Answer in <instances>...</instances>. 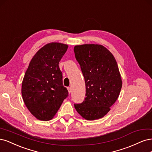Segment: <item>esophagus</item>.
<instances>
[{
  "label": "esophagus",
  "instance_id": "34e87169",
  "mask_svg": "<svg viewBox=\"0 0 152 152\" xmlns=\"http://www.w3.org/2000/svg\"><path fill=\"white\" fill-rule=\"evenodd\" d=\"M67 90H68V91H69V94H71V91H72L71 87H68V88H67Z\"/></svg>",
  "mask_w": 152,
  "mask_h": 152
}]
</instances>
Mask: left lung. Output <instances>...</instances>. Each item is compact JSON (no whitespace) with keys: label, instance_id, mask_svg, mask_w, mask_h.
I'll return each mask as SVG.
<instances>
[{"label":"left lung","instance_id":"obj_1","mask_svg":"<svg viewBox=\"0 0 152 152\" xmlns=\"http://www.w3.org/2000/svg\"><path fill=\"white\" fill-rule=\"evenodd\" d=\"M86 86L85 100L75 104L85 119H99L106 115L118 98L122 88L119 67L114 56L101 45L85 44L74 48Z\"/></svg>","mask_w":152,"mask_h":152}]
</instances>
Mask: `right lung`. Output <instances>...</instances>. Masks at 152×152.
I'll return each mask as SVG.
<instances>
[{"mask_svg":"<svg viewBox=\"0 0 152 152\" xmlns=\"http://www.w3.org/2000/svg\"><path fill=\"white\" fill-rule=\"evenodd\" d=\"M67 48L63 43L47 44L33 56L24 75L23 101L31 114L40 121L53 118L68 96L58 66Z\"/></svg>","mask_w":152,"mask_h":152,"instance_id":"1","label":"right lung"}]
</instances>
